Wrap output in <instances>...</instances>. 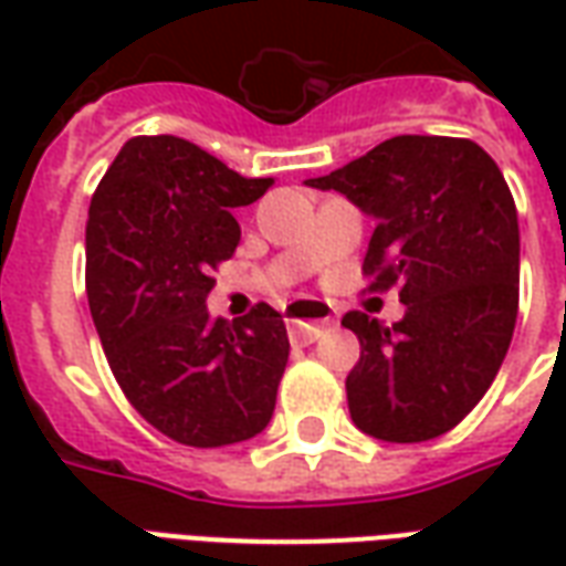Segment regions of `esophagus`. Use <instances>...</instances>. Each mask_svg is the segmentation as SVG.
<instances>
[{
	"label": "esophagus",
	"instance_id": "obj_1",
	"mask_svg": "<svg viewBox=\"0 0 566 566\" xmlns=\"http://www.w3.org/2000/svg\"><path fill=\"white\" fill-rule=\"evenodd\" d=\"M333 324H336V318L324 303H318V300H296L291 306V318H287V333H291V343L308 345L315 343L324 331H331Z\"/></svg>",
	"mask_w": 566,
	"mask_h": 566
}]
</instances>
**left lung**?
<instances>
[{
  "label": "left lung",
  "instance_id": "8db88e82",
  "mask_svg": "<svg viewBox=\"0 0 566 566\" xmlns=\"http://www.w3.org/2000/svg\"><path fill=\"white\" fill-rule=\"evenodd\" d=\"M376 218L364 275L400 287L403 321L348 312L360 343L348 412L385 442H427L485 397L518 318V214L497 163L470 139L394 136L308 178Z\"/></svg>",
  "mask_w": 566,
  "mask_h": 566
}]
</instances>
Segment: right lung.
<instances>
[{"label": "right lung", "instance_id": "obj_1", "mask_svg": "<svg viewBox=\"0 0 566 566\" xmlns=\"http://www.w3.org/2000/svg\"><path fill=\"white\" fill-rule=\"evenodd\" d=\"M272 178H245L178 136L129 139L87 211V303L120 391L163 437L221 449L270 424L287 331L266 303L211 321V272L233 258V209Z\"/></svg>", "mask_w": 566, "mask_h": 566}]
</instances>
